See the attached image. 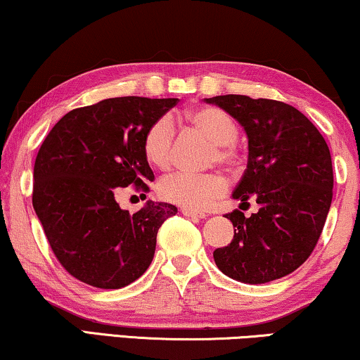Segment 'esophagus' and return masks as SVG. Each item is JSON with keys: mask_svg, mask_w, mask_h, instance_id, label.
Returning <instances> with one entry per match:
<instances>
[{"mask_svg": "<svg viewBox=\"0 0 360 360\" xmlns=\"http://www.w3.org/2000/svg\"><path fill=\"white\" fill-rule=\"evenodd\" d=\"M181 214L191 219H206L207 214L202 211H193V210H186V207H181Z\"/></svg>", "mask_w": 360, "mask_h": 360, "instance_id": "34e87169", "label": "esophagus"}]
</instances>
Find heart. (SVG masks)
Wrapping results in <instances>:
<instances>
[{"mask_svg":"<svg viewBox=\"0 0 360 360\" xmlns=\"http://www.w3.org/2000/svg\"><path fill=\"white\" fill-rule=\"evenodd\" d=\"M184 120L191 129L205 134L210 141L216 144L212 159L226 165L236 162L237 149L233 143L238 136V127L227 112L217 107H196L186 112ZM143 149L146 159L154 167L162 170L170 167L174 160L175 129L167 117L155 120L148 128ZM226 190V180L216 174L191 175L179 172L167 175L159 184V195L162 200L193 211L207 210Z\"/></svg>","mask_w":360,"mask_h":360,"instance_id":"heart-1","label":"heart"}]
</instances>
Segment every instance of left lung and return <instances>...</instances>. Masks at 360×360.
Returning a JSON list of instances; mask_svg holds the SVG:
<instances>
[{
	"mask_svg": "<svg viewBox=\"0 0 360 360\" xmlns=\"http://www.w3.org/2000/svg\"><path fill=\"white\" fill-rule=\"evenodd\" d=\"M242 124L248 162L232 198H250L258 212L226 214L233 238L214 250L217 268L245 284L284 278L310 257L333 200L331 154L315 124L295 107L269 98L217 96L205 98Z\"/></svg>",
	"mask_w": 360,
	"mask_h": 360,
	"instance_id": "1",
	"label": "left lung"
}]
</instances>
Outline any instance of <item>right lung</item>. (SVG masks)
<instances>
[{
  "instance_id": "right-lung-1",
  "label": "right lung",
  "mask_w": 360,
  "mask_h": 360,
  "mask_svg": "<svg viewBox=\"0 0 360 360\" xmlns=\"http://www.w3.org/2000/svg\"><path fill=\"white\" fill-rule=\"evenodd\" d=\"M176 102L105 98L68 112L41 143L34 165L35 214L61 266L82 283L124 288L153 262L159 227L176 207L148 201L129 214L113 191L129 185L149 191L154 174L144 134Z\"/></svg>"
}]
</instances>
